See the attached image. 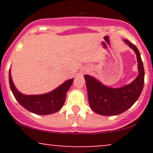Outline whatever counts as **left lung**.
<instances>
[{
	"instance_id": "obj_1",
	"label": "left lung",
	"mask_w": 153,
	"mask_h": 153,
	"mask_svg": "<svg viewBox=\"0 0 153 153\" xmlns=\"http://www.w3.org/2000/svg\"><path fill=\"white\" fill-rule=\"evenodd\" d=\"M134 51L138 62L139 75L130 84L118 88L107 87L94 77L84 75L91 109L103 116L118 115L126 111L139 99L144 86L145 71L140 52L135 45L124 39Z\"/></svg>"
}]
</instances>
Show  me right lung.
<instances>
[{"instance_id":"right-lung-1","label":"right lung","mask_w":153,"mask_h":153,"mask_svg":"<svg viewBox=\"0 0 153 153\" xmlns=\"http://www.w3.org/2000/svg\"><path fill=\"white\" fill-rule=\"evenodd\" d=\"M73 82V78L66 80L50 93L41 95H25L17 90L12 81L9 71L10 90L17 101L26 110L39 115L55 113L61 109L65 101L66 94Z\"/></svg>"}]
</instances>
